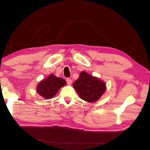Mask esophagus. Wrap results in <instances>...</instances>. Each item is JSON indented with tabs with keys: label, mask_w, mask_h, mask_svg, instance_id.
Instances as JSON below:
<instances>
[{
	"label": "esophagus",
	"mask_w": 150,
	"mask_h": 150,
	"mask_svg": "<svg viewBox=\"0 0 150 150\" xmlns=\"http://www.w3.org/2000/svg\"><path fill=\"white\" fill-rule=\"evenodd\" d=\"M66 82H67V84L70 85V84H72V79H69V78H67V79H66Z\"/></svg>",
	"instance_id": "esophagus-1"
}]
</instances>
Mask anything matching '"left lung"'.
I'll return each mask as SVG.
<instances>
[{
  "label": "left lung",
  "instance_id": "8db88e82",
  "mask_svg": "<svg viewBox=\"0 0 150 150\" xmlns=\"http://www.w3.org/2000/svg\"><path fill=\"white\" fill-rule=\"evenodd\" d=\"M73 87L80 98L89 103L100 99L106 89L104 81L85 71L81 72L79 78L73 83Z\"/></svg>",
  "mask_w": 150,
  "mask_h": 150
}]
</instances>
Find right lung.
I'll return each instance as SVG.
<instances>
[{
  "label": "right lung",
  "instance_id": "add662e5",
  "mask_svg": "<svg viewBox=\"0 0 150 150\" xmlns=\"http://www.w3.org/2000/svg\"><path fill=\"white\" fill-rule=\"evenodd\" d=\"M66 84L64 79L57 78L55 75H49L46 79L40 81L37 86L38 93L43 98H52L62 87Z\"/></svg>",
  "mask_w": 150,
  "mask_h": 150
}]
</instances>
